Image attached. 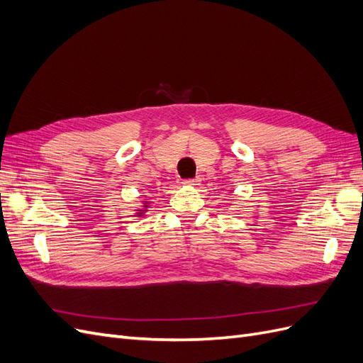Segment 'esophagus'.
<instances>
[{"instance_id": "1", "label": "esophagus", "mask_w": 363, "mask_h": 363, "mask_svg": "<svg viewBox=\"0 0 363 363\" xmlns=\"http://www.w3.org/2000/svg\"><path fill=\"white\" fill-rule=\"evenodd\" d=\"M183 184H186V186H196V184H200V179H188V180H183Z\"/></svg>"}]
</instances>
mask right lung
Returning a JSON list of instances; mask_svg holds the SVG:
<instances>
[{
	"label": "right lung",
	"instance_id": "1",
	"mask_svg": "<svg viewBox=\"0 0 363 363\" xmlns=\"http://www.w3.org/2000/svg\"><path fill=\"white\" fill-rule=\"evenodd\" d=\"M147 208H148V203L145 201V203H144V206H142V207L139 208V211L136 212V216H142V215H144V213H145V211H147Z\"/></svg>",
	"mask_w": 363,
	"mask_h": 363
}]
</instances>
